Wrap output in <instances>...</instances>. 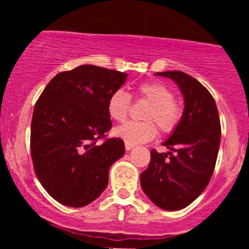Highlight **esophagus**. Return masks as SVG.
Listing matches in <instances>:
<instances>
[{
    "instance_id": "obj_1",
    "label": "esophagus",
    "mask_w": 249,
    "mask_h": 249,
    "mask_svg": "<svg viewBox=\"0 0 249 249\" xmlns=\"http://www.w3.org/2000/svg\"><path fill=\"white\" fill-rule=\"evenodd\" d=\"M133 147H134V145L130 144V142H125V150H126V151H130V150H132Z\"/></svg>"
}]
</instances>
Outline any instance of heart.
I'll return each mask as SVG.
<instances>
[{"instance_id": "obj_1", "label": "heart", "mask_w": 249, "mask_h": 249, "mask_svg": "<svg viewBox=\"0 0 249 249\" xmlns=\"http://www.w3.org/2000/svg\"><path fill=\"white\" fill-rule=\"evenodd\" d=\"M138 95L150 103L145 112V122H127L115 128L113 133L118 138L132 145L142 144L157 136V126L162 133H171L178 126L182 116V107L173 99V92L159 82L142 83L138 87ZM131 107V96L125 90L113 91L107 101V113L113 121L124 122ZM155 122L153 123V122Z\"/></svg>"}]
</instances>
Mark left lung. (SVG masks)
<instances>
[{"mask_svg": "<svg viewBox=\"0 0 249 249\" xmlns=\"http://www.w3.org/2000/svg\"><path fill=\"white\" fill-rule=\"evenodd\" d=\"M156 75L178 84L185 107L178 126L162 142L170 151H151V161L141 174V185L154 205L178 211L198 198L212 178L221 126L215 101L201 83L181 71Z\"/></svg>", "mask_w": 249, "mask_h": 249, "instance_id": "8db88e82", "label": "left lung"}]
</instances>
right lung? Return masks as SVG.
Masks as SVG:
<instances>
[{
  "label": "right lung",
  "instance_id": "obj_1",
  "mask_svg": "<svg viewBox=\"0 0 249 249\" xmlns=\"http://www.w3.org/2000/svg\"><path fill=\"white\" fill-rule=\"evenodd\" d=\"M126 77L84 64L57 73L36 102L31 158L39 182L59 204L87 206L107 188L108 170L125 146L121 138L98 141L112 126L108 97Z\"/></svg>",
  "mask_w": 249,
  "mask_h": 249
}]
</instances>
